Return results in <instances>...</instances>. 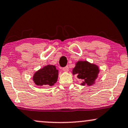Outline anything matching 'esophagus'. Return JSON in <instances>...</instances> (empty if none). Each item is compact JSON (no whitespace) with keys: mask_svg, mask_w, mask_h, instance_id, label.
Masks as SVG:
<instances>
[{"mask_svg":"<svg viewBox=\"0 0 128 128\" xmlns=\"http://www.w3.org/2000/svg\"><path fill=\"white\" fill-rule=\"evenodd\" d=\"M62 70L65 72H67L68 71V66H66L65 67H63L62 68Z\"/></svg>","mask_w":128,"mask_h":128,"instance_id":"1","label":"esophagus"}]
</instances>
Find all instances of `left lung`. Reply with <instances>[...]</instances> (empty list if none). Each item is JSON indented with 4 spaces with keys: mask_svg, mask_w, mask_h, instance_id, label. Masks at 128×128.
Listing matches in <instances>:
<instances>
[{
    "mask_svg": "<svg viewBox=\"0 0 128 128\" xmlns=\"http://www.w3.org/2000/svg\"><path fill=\"white\" fill-rule=\"evenodd\" d=\"M100 70L94 64L86 61H78L72 70L73 74H76L77 78L82 80L81 86H91L95 83L98 77Z\"/></svg>",
    "mask_w": 128,
    "mask_h": 128,
    "instance_id": "1",
    "label": "left lung"
}]
</instances>
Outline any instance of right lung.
Returning <instances> with one entry per match:
<instances>
[{"label": "right lung", "mask_w": 128, "mask_h": 128, "mask_svg": "<svg viewBox=\"0 0 128 128\" xmlns=\"http://www.w3.org/2000/svg\"><path fill=\"white\" fill-rule=\"evenodd\" d=\"M58 78V70L55 66L47 65L36 71L34 74L32 79L36 86H50L56 82Z\"/></svg>", "instance_id": "add662e5"}]
</instances>
